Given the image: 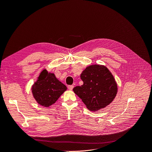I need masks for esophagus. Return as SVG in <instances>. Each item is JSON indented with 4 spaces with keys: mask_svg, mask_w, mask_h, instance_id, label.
I'll list each match as a JSON object with an SVG mask.
<instances>
[{
    "mask_svg": "<svg viewBox=\"0 0 152 152\" xmlns=\"http://www.w3.org/2000/svg\"><path fill=\"white\" fill-rule=\"evenodd\" d=\"M68 89H69V90H72V89H73V88H74V86H72V85H69V86H68Z\"/></svg>",
    "mask_w": 152,
    "mask_h": 152,
    "instance_id": "esophagus-1",
    "label": "esophagus"
}]
</instances>
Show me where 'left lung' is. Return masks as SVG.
I'll return each mask as SVG.
<instances>
[{
  "label": "left lung",
  "mask_w": 152,
  "mask_h": 152,
  "mask_svg": "<svg viewBox=\"0 0 152 152\" xmlns=\"http://www.w3.org/2000/svg\"><path fill=\"white\" fill-rule=\"evenodd\" d=\"M80 77L83 85L75 87L73 91L89 110L96 111L113 102L116 96L118 86L113 75L105 66H89Z\"/></svg>",
  "instance_id": "obj_1"
}]
</instances>
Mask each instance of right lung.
I'll return each mask as SVG.
<instances>
[{
  "mask_svg": "<svg viewBox=\"0 0 152 152\" xmlns=\"http://www.w3.org/2000/svg\"><path fill=\"white\" fill-rule=\"evenodd\" d=\"M67 88L59 81L54 73L43 69L31 90L37 103L44 107H49L66 91Z\"/></svg>",
  "mask_w": 152,
  "mask_h": 152,
  "instance_id": "obj_1",
  "label": "right lung"
}]
</instances>
